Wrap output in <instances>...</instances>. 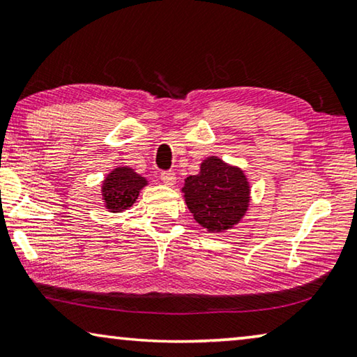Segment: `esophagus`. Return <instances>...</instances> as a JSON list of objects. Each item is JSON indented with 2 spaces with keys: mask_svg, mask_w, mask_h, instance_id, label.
Returning <instances> with one entry per match:
<instances>
[{
  "mask_svg": "<svg viewBox=\"0 0 357 357\" xmlns=\"http://www.w3.org/2000/svg\"><path fill=\"white\" fill-rule=\"evenodd\" d=\"M160 179L164 181V184L173 185L174 183H176V174H174V172H162Z\"/></svg>",
  "mask_w": 357,
  "mask_h": 357,
  "instance_id": "1",
  "label": "esophagus"
}]
</instances>
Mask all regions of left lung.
<instances>
[{"instance_id": "left-lung-1", "label": "left lung", "mask_w": 357, "mask_h": 357, "mask_svg": "<svg viewBox=\"0 0 357 357\" xmlns=\"http://www.w3.org/2000/svg\"><path fill=\"white\" fill-rule=\"evenodd\" d=\"M183 197L187 208L208 233H225L243 220L250 204V183L243 168L209 155L200 173L185 178Z\"/></svg>"}]
</instances>
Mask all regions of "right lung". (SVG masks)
I'll list each match as a JSON object with an SVG mask.
<instances>
[{
	"label": "right lung",
	"instance_id": "obj_1",
	"mask_svg": "<svg viewBox=\"0 0 357 357\" xmlns=\"http://www.w3.org/2000/svg\"><path fill=\"white\" fill-rule=\"evenodd\" d=\"M148 179L138 174L134 168L119 165L107 173L100 184V195L108 213H123L137 202Z\"/></svg>",
	"mask_w": 357,
	"mask_h": 357
}]
</instances>
